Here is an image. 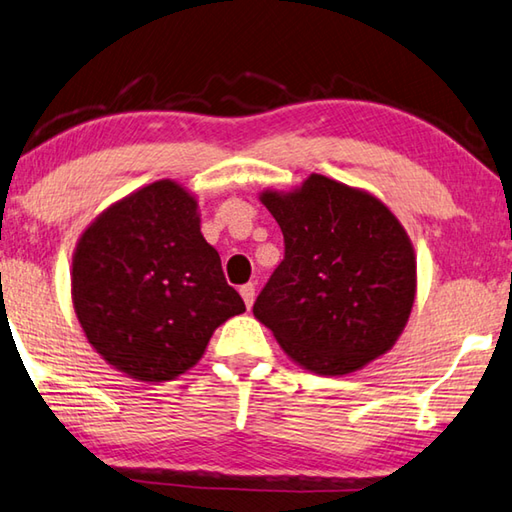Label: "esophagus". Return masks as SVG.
I'll return each instance as SVG.
<instances>
[{"label": "esophagus", "instance_id": "esophagus-1", "mask_svg": "<svg viewBox=\"0 0 512 512\" xmlns=\"http://www.w3.org/2000/svg\"><path fill=\"white\" fill-rule=\"evenodd\" d=\"M239 293H241V297H244V302L250 309V306H253V302H255V284H244L239 288Z\"/></svg>", "mask_w": 512, "mask_h": 512}]
</instances>
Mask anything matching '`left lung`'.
I'll return each mask as SVG.
<instances>
[{
  "label": "left lung",
  "mask_w": 512,
  "mask_h": 512,
  "mask_svg": "<svg viewBox=\"0 0 512 512\" xmlns=\"http://www.w3.org/2000/svg\"><path fill=\"white\" fill-rule=\"evenodd\" d=\"M259 199L282 228L284 259L253 313L286 356L345 376L392 349L416 297V255L394 212L322 174Z\"/></svg>",
  "instance_id": "obj_1"
}]
</instances>
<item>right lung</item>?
I'll use <instances>...</instances> for the list:
<instances>
[{
  "label": "right lung",
  "instance_id": "add662e5",
  "mask_svg": "<svg viewBox=\"0 0 512 512\" xmlns=\"http://www.w3.org/2000/svg\"><path fill=\"white\" fill-rule=\"evenodd\" d=\"M71 300L89 345L143 383L185 374L246 311L201 235L197 199L170 179L111 203L82 232Z\"/></svg>",
  "mask_w": 512,
  "mask_h": 512
}]
</instances>
